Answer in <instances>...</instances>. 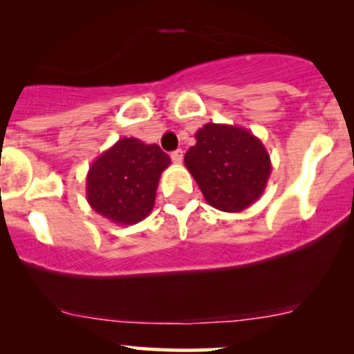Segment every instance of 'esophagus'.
<instances>
[{"label":"esophagus","instance_id":"34e87169","mask_svg":"<svg viewBox=\"0 0 354 354\" xmlns=\"http://www.w3.org/2000/svg\"><path fill=\"white\" fill-rule=\"evenodd\" d=\"M171 160H173V163L180 165L183 162V150L178 149V150H174V152H171Z\"/></svg>","mask_w":354,"mask_h":354}]
</instances>
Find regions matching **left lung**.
Returning a JSON list of instances; mask_svg holds the SVG:
<instances>
[{
  "label": "left lung",
  "mask_w": 354,
  "mask_h": 354,
  "mask_svg": "<svg viewBox=\"0 0 354 354\" xmlns=\"http://www.w3.org/2000/svg\"><path fill=\"white\" fill-rule=\"evenodd\" d=\"M185 163L205 201L230 214L252 205L263 194L272 171L261 139L239 126L215 122L197 131Z\"/></svg>",
  "instance_id": "left-lung-1"
}]
</instances>
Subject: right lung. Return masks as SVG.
<instances>
[{"label":"right lung","mask_w":354,"mask_h":354,"mask_svg":"<svg viewBox=\"0 0 354 354\" xmlns=\"http://www.w3.org/2000/svg\"><path fill=\"white\" fill-rule=\"evenodd\" d=\"M169 163L157 144L120 139L88 168V205L111 223H139L152 212L160 176Z\"/></svg>","instance_id":"add662e5"}]
</instances>
